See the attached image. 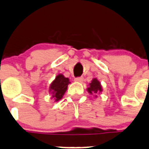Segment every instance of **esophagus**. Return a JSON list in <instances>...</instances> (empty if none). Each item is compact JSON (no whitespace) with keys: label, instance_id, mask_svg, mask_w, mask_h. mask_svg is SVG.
Returning <instances> with one entry per match:
<instances>
[{"label":"esophagus","instance_id":"1","mask_svg":"<svg viewBox=\"0 0 149 149\" xmlns=\"http://www.w3.org/2000/svg\"><path fill=\"white\" fill-rule=\"evenodd\" d=\"M84 80V78L83 77H78L75 79V81L76 82H79V83H82Z\"/></svg>","mask_w":149,"mask_h":149}]
</instances>
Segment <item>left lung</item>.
I'll use <instances>...</instances> for the list:
<instances>
[{"instance_id":"obj_1","label":"left lung","mask_w":149,"mask_h":149,"mask_svg":"<svg viewBox=\"0 0 149 149\" xmlns=\"http://www.w3.org/2000/svg\"><path fill=\"white\" fill-rule=\"evenodd\" d=\"M86 90L90 95H95V97H97V94H100L102 92V86L100 82L96 78H94L91 83H89V87L86 89Z\"/></svg>"}]
</instances>
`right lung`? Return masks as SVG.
Listing matches in <instances>:
<instances>
[{
  "label": "right lung",
  "mask_w": 149,
  "mask_h": 149,
  "mask_svg": "<svg viewBox=\"0 0 149 149\" xmlns=\"http://www.w3.org/2000/svg\"><path fill=\"white\" fill-rule=\"evenodd\" d=\"M69 84H70V82L68 78L65 77L62 73L57 75L49 86V92L52 95V98L54 99L55 102L63 98Z\"/></svg>",
  "instance_id": "1"
}]
</instances>
